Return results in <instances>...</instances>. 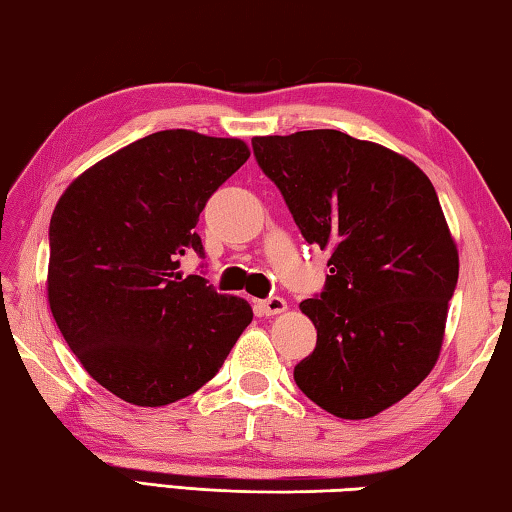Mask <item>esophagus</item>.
<instances>
[{
  "mask_svg": "<svg viewBox=\"0 0 512 512\" xmlns=\"http://www.w3.org/2000/svg\"><path fill=\"white\" fill-rule=\"evenodd\" d=\"M259 309H262L264 316H275V314H282L284 309H287V300L280 298V296H271L259 302Z\"/></svg>",
  "mask_w": 512,
  "mask_h": 512,
  "instance_id": "1",
  "label": "esophagus"
}]
</instances>
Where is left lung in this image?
<instances>
[{"instance_id": "1", "label": "left lung", "mask_w": 512, "mask_h": 512, "mask_svg": "<svg viewBox=\"0 0 512 512\" xmlns=\"http://www.w3.org/2000/svg\"><path fill=\"white\" fill-rule=\"evenodd\" d=\"M307 244L329 250L325 289L300 302L318 332L293 368L343 420L372 418L436 366L458 250L431 180L404 155L341 131L253 137Z\"/></svg>"}]
</instances>
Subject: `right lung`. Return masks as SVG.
Segmentation results:
<instances>
[{
  "label": "right lung",
  "instance_id": "1",
  "mask_svg": "<svg viewBox=\"0 0 512 512\" xmlns=\"http://www.w3.org/2000/svg\"><path fill=\"white\" fill-rule=\"evenodd\" d=\"M248 146L185 128L142 137L65 189L49 223V307L83 368L119 400L164 406L207 384L253 320L180 259Z\"/></svg>",
  "mask_w": 512,
  "mask_h": 512
}]
</instances>
